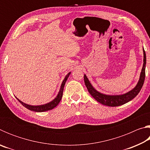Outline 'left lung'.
Segmentation results:
<instances>
[{
  "mask_svg": "<svg viewBox=\"0 0 150 150\" xmlns=\"http://www.w3.org/2000/svg\"><path fill=\"white\" fill-rule=\"evenodd\" d=\"M144 52V63L143 67L142 69V72L139 76V79L138 83L135 87L132 90L129 91L127 93L124 94V95H107L105 94L100 93L98 92L95 88H94L91 83L88 81V78L85 75H84V81L85 84L87 87L88 91L91 95V96L95 98V99L98 101L103 105L108 106H118L124 105L129 101L132 100L134 97L138 95L139 93L142 86L144 85V80H145L146 77V52L143 48Z\"/></svg>",
  "mask_w": 150,
  "mask_h": 150,
  "instance_id": "8db88e82",
  "label": "left lung"
}]
</instances>
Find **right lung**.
Returning <instances> with one entry per match:
<instances>
[{
  "mask_svg": "<svg viewBox=\"0 0 150 150\" xmlns=\"http://www.w3.org/2000/svg\"><path fill=\"white\" fill-rule=\"evenodd\" d=\"M70 74H71V72H69L67 75L65 76L64 80L63 81L62 85H61L60 90L59 91V93H58V95H57L56 97H55L52 101H51V102L48 103L47 104H45V105H39V106L29 105H27V104H26V103H24L23 102H22V101L20 100L18 98H16H16H17V100H18L19 102L24 106V107H26V108L28 109V110L34 111V112H45V111L52 110V109L54 108L55 106H57L58 104L59 103L60 100H62V98L63 96V88H64L66 81L67 80V78L69 77Z\"/></svg>",
  "mask_w": 150,
  "mask_h": 150,
  "instance_id": "1",
  "label": "right lung"
}]
</instances>
